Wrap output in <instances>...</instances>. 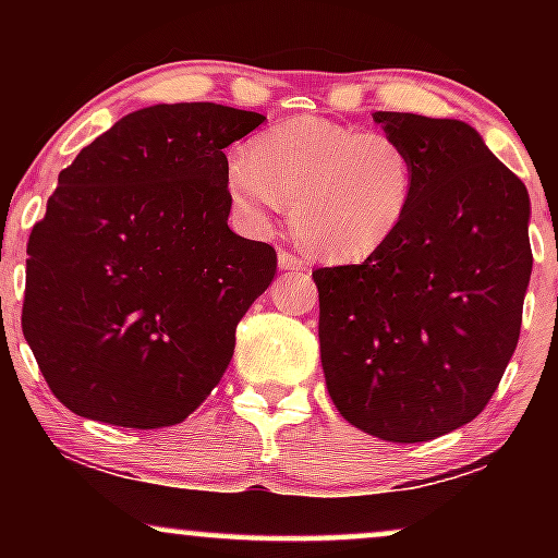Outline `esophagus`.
Returning a JSON list of instances; mask_svg holds the SVG:
<instances>
[{"instance_id": "1", "label": "esophagus", "mask_w": 558, "mask_h": 558, "mask_svg": "<svg viewBox=\"0 0 558 558\" xmlns=\"http://www.w3.org/2000/svg\"><path fill=\"white\" fill-rule=\"evenodd\" d=\"M278 265H280V270H283V272H306V270H310V267H306V262L299 259L296 254H291V252H280L278 254Z\"/></svg>"}]
</instances>
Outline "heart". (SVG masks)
<instances>
[{
    "mask_svg": "<svg viewBox=\"0 0 558 558\" xmlns=\"http://www.w3.org/2000/svg\"><path fill=\"white\" fill-rule=\"evenodd\" d=\"M228 196L254 230L291 204V226L317 257L360 262L399 233L417 194V162L399 136L325 118H293L226 168Z\"/></svg>",
    "mask_w": 558,
    "mask_h": 558,
    "instance_id": "heart-1",
    "label": "heart"
}]
</instances>
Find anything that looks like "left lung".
Masks as SVG:
<instances>
[{
	"mask_svg": "<svg viewBox=\"0 0 558 558\" xmlns=\"http://www.w3.org/2000/svg\"><path fill=\"white\" fill-rule=\"evenodd\" d=\"M373 120L414 155L417 194L362 265L312 272L319 360L343 420L420 444L475 420L514 354L533 272L530 196L462 120Z\"/></svg>",
	"mask_w": 558,
	"mask_h": 558,
	"instance_id": "8db88e82",
	"label": "left lung"
}]
</instances>
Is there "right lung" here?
I'll return each mask as SVG.
<instances>
[{"label": "right lung", "instance_id": "add662e5", "mask_svg": "<svg viewBox=\"0 0 558 558\" xmlns=\"http://www.w3.org/2000/svg\"><path fill=\"white\" fill-rule=\"evenodd\" d=\"M265 114L213 101L120 118L57 178L28 239L23 336L78 417L178 425L228 369L278 254L228 228L226 151Z\"/></svg>", "mask_w": 558, "mask_h": 558}]
</instances>
